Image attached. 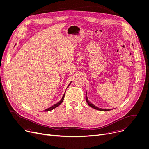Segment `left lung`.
I'll use <instances>...</instances> for the list:
<instances>
[{
  "label": "left lung",
  "mask_w": 149,
  "mask_h": 149,
  "mask_svg": "<svg viewBox=\"0 0 149 149\" xmlns=\"http://www.w3.org/2000/svg\"><path fill=\"white\" fill-rule=\"evenodd\" d=\"M85 99H86V101L87 102V104H88V105L92 108H93V109H96V110H98V111H111L112 110L111 109H102V108H98L97 107H96L95 105L91 104L88 100V97H87V92H86V96H85Z\"/></svg>",
  "instance_id": "1"
}]
</instances>
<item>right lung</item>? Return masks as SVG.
<instances>
[{
	"label": "right lung",
	"mask_w": 149,
	"mask_h": 149,
	"mask_svg": "<svg viewBox=\"0 0 149 149\" xmlns=\"http://www.w3.org/2000/svg\"><path fill=\"white\" fill-rule=\"evenodd\" d=\"M16 45V44H15ZM71 82H72V81L69 84V85H68V86H67V88L70 85V84H71ZM65 92H64V95H63V96L62 97V98H61V100L58 102V103H57V104H54V105H53L52 107H49V108H47V109H45L44 111H44V112H48V111H52V110H53V109H55L56 108H57V107H58L59 105H60L61 104V103L63 102V101H64V96H65Z\"/></svg>",
	"instance_id": "obj_1"
}]
</instances>
